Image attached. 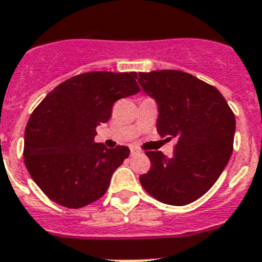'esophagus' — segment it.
<instances>
[{
    "mask_svg": "<svg viewBox=\"0 0 262 262\" xmlns=\"http://www.w3.org/2000/svg\"><path fill=\"white\" fill-rule=\"evenodd\" d=\"M140 154V150H137L136 147H130V156L134 157V156H138Z\"/></svg>",
    "mask_w": 262,
    "mask_h": 262,
    "instance_id": "esophagus-1",
    "label": "esophagus"
}]
</instances>
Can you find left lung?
<instances>
[{
    "label": "left lung",
    "mask_w": 262,
    "mask_h": 262,
    "mask_svg": "<svg viewBox=\"0 0 262 262\" xmlns=\"http://www.w3.org/2000/svg\"><path fill=\"white\" fill-rule=\"evenodd\" d=\"M134 77L158 104L157 132L175 138L172 158L146 151L151 169L141 186L157 200L186 206L210 190L231 158L236 120L213 85L177 70L134 72Z\"/></svg>",
    "instance_id": "left-lung-1"
}]
</instances>
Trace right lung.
<instances>
[{"mask_svg": "<svg viewBox=\"0 0 262 262\" xmlns=\"http://www.w3.org/2000/svg\"><path fill=\"white\" fill-rule=\"evenodd\" d=\"M134 72L93 71L63 81L34 109L25 129L24 159L38 187L55 203L81 208L106 192L126 146L95 142L117 100L140 92Z\"/></svg>", "mask_w": 262, "mask_h": 262, "instance_id": "right-lung-1", "label": "right lung"}]
</instances>
